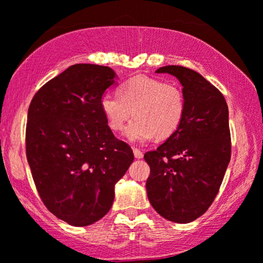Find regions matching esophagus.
<instances>
[{"label": "esophagus", "instance_id": "1", "mask_svg": "<svg viewBox=\"0 0 263 263\" xmlns=\"http://www.w3.org/2000/svg\"><path fill=\"white\" fill-rule=\"evenodd\" d=\"M134 155H135L136 159H142V157H143V153H142L139 149L134 148Z\"/></svg>", "mask_w": 263, "mask_h": 263}]
</instances>
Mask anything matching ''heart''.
<instances>
[{
    "instance_id": "1",
    "label": "heart",
    "mask_w": 263,
    "mask_h": 263,
    "mask_svg": "<svg viewBox=\"0 0 263 263\" xmlns=\"http://www.w3.org/2000/svg\"><path fill=\"white\" fill-rule=\"evenodd\" d=\"M120 97L106 93L101 99V109L111 131L126 128L132 143H143L153 137L164 139L172 136L183 121L185 100L183 91L162 80L137 76L119 90Z\"/></svg>"
}]
</instances>
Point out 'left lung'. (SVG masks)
Masks as SVG:
<instances>
[{"mask_svg":"<svg viewBox=\"0 0 263 263\" xmlns=\"http://www.w3.org/2000/svg\"><path fill=\"white\" fill-rule=\"evenodd\" d=\"M156 73L179 80L185 113L177 131L145 153L150 167L146 194L162 218L186 223L207 212L230 163L229 107L222 93L190 68L164 66Z\"/></svg>","mask_w":263,"mask_h":263,"instance_id":"8db88e82","label":"left lung"}]
</instances>
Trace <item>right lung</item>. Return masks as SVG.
<instances>
[{
    "label": "right lung",
    "instance_id": "1",
    "mask_svg": "<svg viewBox=\"0 0 263 263\" xmlns=\"http://www.w3.org/2000/svg\"><path fill=\"white\" fill-rule=\"evenodd\" d=\"M110 67L77 64L44 84L27 113L26 156L45 207L72 226L109 212L115 184L134 162L114 137L101 99L117 84Z\"/></svg>",
    "mask_w": 263,
    "mask_h": 263
}]
</instances>
